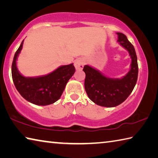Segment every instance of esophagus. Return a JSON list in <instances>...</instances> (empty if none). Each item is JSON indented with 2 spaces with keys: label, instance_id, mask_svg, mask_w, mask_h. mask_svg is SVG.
<instances>
[{
  "label": "esophagus",
  "instance_id": "obj_1",
  "mask_svg": "<svg viewBox=\"0 0 158 158\" xmlns=\"http://www.w3.org/2000/svg\"><path fill=\"white\" fill-rule=\"evenodd\" d=\"M84 60L82 58H78L75 61H74V67H75L76 69H78V70H81L83 69L84 66Z\"/></svg>",
  "mask_w": 158,
  "mask_h": 158
}]
</instances>
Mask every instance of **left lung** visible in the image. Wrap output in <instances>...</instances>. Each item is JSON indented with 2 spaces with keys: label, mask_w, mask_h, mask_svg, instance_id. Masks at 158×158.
Wrapping results in <instances>:
<instances>
[{
  "label": "left lung",
  "mask_w": 158,
  "mask_h": 158,
  "mask_svg": "<svg viewBox=\"0 0 158 158\" xmlns=\"http://www.w3.org/2000/svg\"><path fill=\"white\" fill-rule=\"evenodd\" d=\"M118 42L128 51L132 58L129 73L121 79H111L104 76L97 69L85 65L84 87L88 96L96 105L105 107H114L126 100L135 88L138 77L137 57L135 49L127 37L121 33Z\"/></svg>",
  "instance_id": "1"
}]
</instances>
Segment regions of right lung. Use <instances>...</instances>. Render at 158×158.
Here are the masks:
<instances>
[{
	"instance_id": "add662e5",
	"label": "right lung",
	"mask_w": 158,
	"mask_h": 158,
	"mask_svg": "<svg viewBox=\"0 0 158 158\" xmlns=\"http://www.w3.org/2000/svg\"><path fill=\"white\" fill-rule=\"evenodd\" d=\"M23 40L16 52L12 64V76L16 89L22 97L36 105H49L59 100L67 83L75 72L73 64L63 65L47 75L25 77L19 73L17 58Z\"/></svg>"
}]
</instances>
